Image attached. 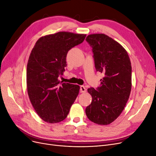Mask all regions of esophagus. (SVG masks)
<instances>
[{"mask_svg": "<svg viewBox=\"0 0 156 156\" xmlns=\"http://www.w3.org/2000/svg\"><path fill=\"white\" fill-rule=\"evenodd\" d=\"M80 93H85V92H86V89L85 87V86L83 85H81L80 86Z\"/></svg>", "mask_w": 156, "mask_h": 156, "instance_id": "1", "label": "esophagus"}]
</instances>
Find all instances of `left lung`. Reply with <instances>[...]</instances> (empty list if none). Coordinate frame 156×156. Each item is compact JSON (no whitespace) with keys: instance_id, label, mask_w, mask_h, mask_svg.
Instances as JSON below:
<instances>
[{"instance_id":"obj_1","label":"left lung","mask_w":156,"mask_h":156,"mask_svg":"<svg viewBox=\"0 0 156 156\" xmlns=\"http://www.w3.org/2000/svg\"><path fill=\"white\" fill-rule=\"evenodd\" d=\"M93 53L96 71L103 73L100 86L87 89L92 102L85 113L91 122L108 125L122 112L130 94L132 67L129 55L118 42L105 34L86 38Z\"/></svg>"}]
</instances>
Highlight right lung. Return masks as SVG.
<instances>
[{"instance_id": "1", "label": "right lung", "mask_w": 156, "mask_h": 156, "mask_svg": "<svg viewBox=\"0 0 156 156\" xmlns=\"http://www.w3.org/2000/svg\"><path fill=\"white\" fill-rule=\"evenodd\" d=\"M86 34L58 32L39 38L27 65V89L31 104L45 122L65 119L78 95L80 86L60 83L67 66L68 51L82 43Z\"/></svg>"}]
</instances>
